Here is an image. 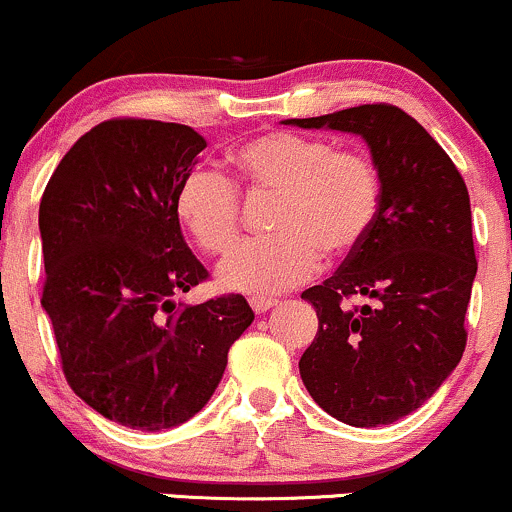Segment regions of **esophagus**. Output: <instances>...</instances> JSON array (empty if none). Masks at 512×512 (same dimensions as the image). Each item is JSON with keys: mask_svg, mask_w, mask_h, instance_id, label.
Masks as SVG:
<instances>
[{"mask_svg": "<svg viewBox=\"0 0 512 512\" xmlns=\"http://www.w3.org/2000/svg\"><path fill=\"white\" fill-rule=\"evenodd\" d=\"M276 303H279V301H276V298H252V301H250L252 310H255L257 315L267 313V310H269V308H274Z\"/></svg>", "mask_w": 512, "mask_h": 512, "instance_id": "esophagus-1", "label": "esophagus"}]
</instances>
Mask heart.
<instances>
[{"instance_id":"obj_1","label":"heart","mask_w":512,"mask_h":512,"mask_svg":"<svg viewBox=\"0 0 512 512\" xmlns=\"http://www.w3.org/2000/svg\"><path fill=\"white\" fill-rule=\"evenodd\" d=\"M240 180L252 192H279L272 228L276 236L248 240L216 269L228 291L267 296L303 284L320 257L354 252L373 226L380 178L361 151L293 132H269L238 146ZM175 216L204 252L221 255L240 233V192L228 175L197 166L175 190Z\"/></svg>"}]
</instances>
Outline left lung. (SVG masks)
<instances>
[{
    "label": "left lung",
    "mask_w": 512,
    "mask_h": 512,
    "mask_svg": "<svg viewBox=\"0 0 512 512\" xmlns=\"http://www.w3.org/2000/svg\"><path fill=\"white\" fill-rule=\"evenodd\" d=\"M368 144L380 204L368 236L320 286L317 334L298 361L303 385L349 426L392 424L426 402L460 363L477 257L460 170L414 117L387 103L284 120ZM351 295L369 303L351 309Z\"/></svg>",
    "instance_id": "obj_1"
}]
</instances>
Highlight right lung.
Here are the masks:
<instances>
[{"mask_svg": "<svg viewBox=\"0 0 512 512\" xmlns=\"http://www.w3.org/2000/svg\"><path fill=\"white\" fill-rule=\"evenodd\" d=\"M204 149L187 125L101 122L64 154L40 199V303L64 378L88 407L137 431L192 419L255 320L238 293L175 301L209 276L175 216V190Z\"/></svg>", "mask_w": 512, "mask_h": 512, "instance_id": "add662e5", "label": "right lung"}]
</instances>
